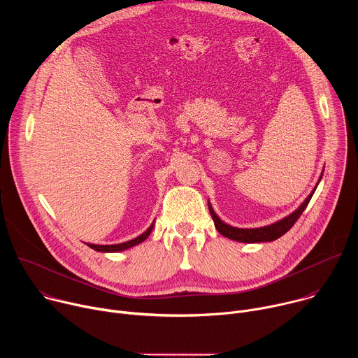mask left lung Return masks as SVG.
Masks as SVG:
<instances>
[{
    "mask_svg": "<svg viewBox=\"0 0 358 358\" xmlns=\"http://www.w3.org/2000/svg\"><path fill=\"white\" fill-rule=\"evenodd\" d=\"M313 192H315V189H313ZM313 192L308 198H306L301 206L294 213H292L289 217H286V218H283V220H280V221H278L272 225L264 227V228L241 229V228H234V227H229V225L224 224L217 217H213V220H214V224H215V228L218 229V232L221 235L229 238V239H234V241H238V242H248V243H252V242H271V241H275V239L280 238L282 235H285L294 225V222L303 214L306 207H308V203H309Z\"/></svg>",
    "mask_w": 358,
    "mask_h": 358,
    "instance_id": "obj_1",
    "label": "left lung"
}]
</instances>
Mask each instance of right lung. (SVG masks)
Instances as JSON below:
<instances>
[{"instance_id": "obj_1", "label": "right lung", "mask_w": 358, "mask_h": 358, "mask_svg": "<svg viewBox=\"0 0 358 358\" xmlns=\"http://www.w3.org/2000/svg\"><path fill=\"white\" fill-rule=\"evenodd\" d=\"M150 231L151 229H147L144 234H141L140 236L131 239V241H127V242H123V243H117V245H93V243H87V246H90L92 249L94 250H99V252H119V250H124L127 248H131L137 243H140L141 241H144L148 235H150Z\"/></svg>"}]
</instances>
